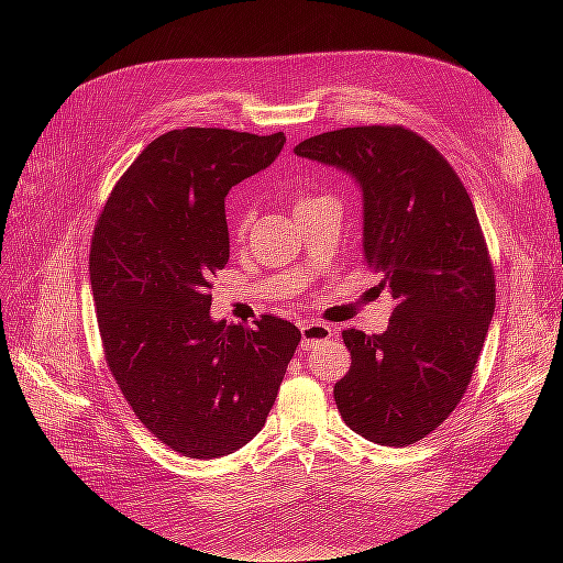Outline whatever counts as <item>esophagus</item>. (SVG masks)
I'll use <instances>...</instances> for the list:
<instances>
[{
  "mask_svg": "<svg viewBox=\"0 0 563 563\" xmlns=\"http://www.w3.org/2000/svg\"><path fill=\"white\" fill-rule=\"evenodd\" d=\"M300 347L302 350H310L314 347L317 343H323V340H329L333 335V327H329V323L323 321H302L300 323Z\"/></svg>",
  "mask_w": 563,
  "mask_h": 563,
  "instance_id": "obj_1",
  "label": "esophagus"
}]
</instances>
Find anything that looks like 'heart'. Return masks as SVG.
<instances>
[{
    "label": "heart",
    "instance_id": "heart-1",
    "mask_svg": "<svg viewBox=\"0 0 563 563\" xmlns=\"http://www.w3.org/2000/svg\"><path fill=\"white\" fill-rule=\"evenodd\" d=\"M312 199H317V197H308V195H300V197L296 199V211H298L300 207H305V203H308V201H312ZM246 223H249V220H246V218H242V220H240V223H236V234H242V232L246 230Z\"/></svg>",
    "mask_w": 563,
    "mask_h": 563
}]
</instances>
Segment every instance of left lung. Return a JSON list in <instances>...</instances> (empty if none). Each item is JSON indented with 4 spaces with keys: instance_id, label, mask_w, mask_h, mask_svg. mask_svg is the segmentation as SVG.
<instances>
[{
    "instance_id": "1",
    "label": "left lung",
    "mask_w": 563,
    "mask_h": 563,
    "mask_svg": "<svg viewBox=\"0 0 563 563\" xmlns=\"http://www.w3.org/2000/svg\"><path fill=\"white\" fill-rule=\"evenodd\" d=\"M294 152L360 185L364 258L395 298L387 331H343L352 366L333 387L338 411L380 446L416 444L463 399L496 310L474 203L437 147L404 126L329 131Z\"/></svg>"
}]
</instances>
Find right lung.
<instances>
[{
	"instance_id": "right-lung-1",
	"label": "right lung",
	"mask_w": 563,
	"mask_h": 563,
	"mask_svg": "<svg viewBox=\"0 0 563 563\" xmlns=\"http://www.w3.org/2000/svg\"><path fill=\"white\" fill-rule=\"evenodd\" d=\"M284 143L282 131H168L114 185L93 230L108 366L145 428L187 457H223L263 430L300 343L279 317L249 329L209 312L211 275L230 258L225 197Z\"/></svg>"
}]
</instances>
